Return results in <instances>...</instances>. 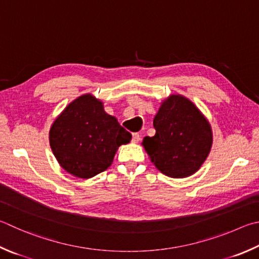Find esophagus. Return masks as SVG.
I'll use <instances>...</instances> for the list:
<instances>
[{
    "label": "esophagus",
    "instance_id": "obj_1",
    "mask_svg": "<svg viewBox=\"0 0 259 259\" xmlns=\"http://www.w3.org/2000/svg\"><path fill=\"white\" fill-rule=\"evenodd\" d=\"M139 140H140L139 134H133V142L134 143H139Z\"/></svg>",
    "mask_w": 259,
    "mask_h": 259
}]
</instances>
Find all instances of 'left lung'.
<instances>
[{"label": "left lung", "instance_id": "obj_1", "mask_svg": "<svg viewBox=\"0 0 259 259\" xmlns=\"http://www.w3.org/2000/svg\"><path fill=\"white\" fill-rule=\"evenodd\" d=\"M154 137H145L143 147L163 175L187 178L203 165L213 144L206 116L187 98L171 94L163 100L153 121Z\"/></svg>", "mask_w": 259, "mask_h": 259}]
</instances>
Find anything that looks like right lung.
<instances>
[{"mask_svg":"<svg viewBox=\"0 0 259 259\" xmlns=\"http://www.w3.org/2000/svg\"><path fill=\"white\" fill-rule=\"evenodd\" d=\"M131 138L93 94H83L69 103L52 123L49 136L60 166L80 179L105 171L120 146L130 143Z\"/></svg>","mask_w":259,"mask_h":259,"instance_id":"add662e5","label":"right lung"}]
</instances>
